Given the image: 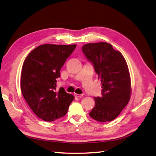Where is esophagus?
Wrapping results in <instances>:
<instances>
[{"instance_id": "1", "label": "esophagus", "mask_w": 156, "mask_h": 156, "mask_svg": "<svg viewBox=\"0 0 156 156\" xmlns=\"http://www.w3.org/2000/svg\"><path fill=\"white\" fill-rule=\"evenodd\" d=\"M75 97H77V98H82L83 97V94H74Z\"/></svg>"}]
</instances>
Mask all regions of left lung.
<instances>
[{"label": "left lung", "mask_w": 156, "mask_h": 156, "mask_svg": "<svg viewBox=\"0 0 156 156\" xmlns=\"http://www.w3.org/2000/svg\"><path fill=\"white\" fill-rule=\"evenodd\" d=\"M82 51L93 64L102 85V97L94 98L95 105L89 115L99 122L113 121L130 99V76L127 63L121 52L106 42L86 44Z\"/></svg>", "instance_id": "obj_1"}]
</instances>
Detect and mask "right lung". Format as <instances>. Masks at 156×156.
I'll return each mask as SVG.
<instances>
[{
  "label": "right lung",
  "instance_id": "add662e5",
  "mask_svg": "<svg viewBox=\"0 0 156 156\" xmlns=\"http://www.w3.org/2000/svg\"><path fill=\"white\" fill-rule=\"evenodd\" d=\"M76 45L44 44L34 49L23 62L20 87L31 109L45 121L66 114L74 97L63 87L57 90V78L66 60Z\"/></svg>",
  "mask_w": 156,
  "mask_h": 156
}]
</instances>
